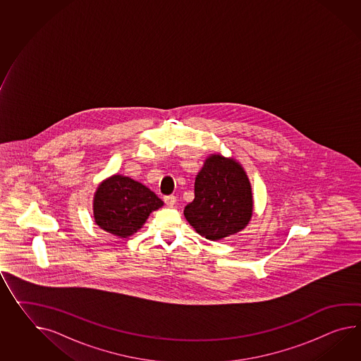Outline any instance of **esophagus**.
Wrapping results in <instances>:
<instances>
[{
  "label": "esophagus",
  "instance_id": "obj_1",
  "mask_svg": "<svg viewBox=\"0 0 361 361\" xmlns=\"http://www.w3.org/2000/svg\"><path fill=\"white\" fill-rule=\"evenodd\" d=\"M164 202H166V204H168V206H173V204L176 203V197H175V195H166V197H164Z\"/></svg>",
  "mask_w": 361,
  "mask_h": 361
}]
</instances>
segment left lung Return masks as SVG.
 <instances>
[{"mask_svg":"<svg viewBox=\"0 0 361 361\" xmlns=\"http://www.w3.org/2000/svg\"><path fill=\"white\" fill-rule=\"evenodd\" d=\"M252 214V186L244 168L235 159L212 154L195 177L185 218L197 233L216 241L245 228Z\"/></svg>","mask_w":361,"mask_h":361,"instance_id":"obj_1","label":"left lung"}]
</instances>
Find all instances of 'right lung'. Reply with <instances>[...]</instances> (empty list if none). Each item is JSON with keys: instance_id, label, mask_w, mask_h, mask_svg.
Wrapping results in <instances>:
<instances>
[{"instance_id": "1", "label": "right lung", "mask_w": 361, "mask_h": 361, "mask_svg": "<svg viewBox=\"0 0 361 361\" xmlns=\"http://www.w3.org/2000/svg\"><path fill=\"white\" fill-rule=\"evenodd\" d=\"M163 201L147 186L123 175H114L97 186L94 197V218L102 229L128 238L142 228L149 214Z\"/></svg>"}]
</instances>
